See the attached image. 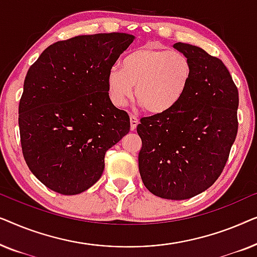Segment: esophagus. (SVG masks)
<instances>
[{
    "label": "esophagus",
    "mask_w": 257,
    "mask_h": 257,
    "mask_svg": "<svg viewBox=\"0 0 257 257\" xmlns=\"http://www.w3.org/2000/svg\"><path fill=\"white\" fill-rule=\"evenodd\" d=\"M130 122H131V131H135L137 126L139 124V119L136 117V115L131 114L130 115Z\"/></svg>",
    "instance_id": "obj_1"
}]
</instances>
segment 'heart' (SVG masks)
<instances>
[{
  "label": "heart",
  "instance_id": "b5f03b06",
  "mask_svg": "<svg viewBox=\"0 0 257 257\" xmlns=\"http://www.w3.org/2000/svg\"><path fill=\"white\" fill-rule=\"evenodd\" d=\"M193 65L187 56L146 45L127 54L121 69L111 68L106 76L111 103L122 107L133 94L140 106L151 114H165L173 110L187 92Z\"/></svg>",
  "mask_w": 257,
  "mask_h": 257
}]
</instances>
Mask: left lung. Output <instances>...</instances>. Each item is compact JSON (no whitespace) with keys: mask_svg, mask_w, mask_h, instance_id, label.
Returning a JSON list of instances; mask_svg holds the SVG:
<instances>
[{"mask_svg":"<svg viewBox=\"0 0 257 257\" xmlns=\"http://www.w3.org/2000/svg\"><path fill=\"white\" fill-rule=\"evenodd\" d=\"M193 76L173 110L142 118L139 173L152 194L185 200L205 192L220 177L237 133V87L222 61L187 43Z\"/></svg>","mask_w":257,"mask_h":257,"instance_id":"1","label":"left lung"}]
</instances>
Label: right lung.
<instances>
[{
    "label": "right lung",
    "mask_w": 257,
    "mask_h": 257,
    "mask_svg": "<svg viewBox=\"0 0 257 257\" xmlns=\"http://www.w3.org/2000/svg\"><path fill=\"white\" fill-rule=\"evenodd\" d=\"M112 33L51 44L28 70L19 106L23 157L29 170L63 195L99 180L104 157L130 131V117L111 103L106 76L135 40Z\"/></svg>",
    "instance_id": "add662e5"
}]
</instances>
